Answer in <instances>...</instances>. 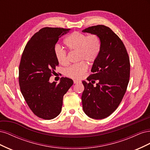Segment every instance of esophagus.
Wrapping results in <instances>:
<instances>
[{
    "label": "esophagus",
    "instance_id": "obj_1",
    "mask_svg": "<svg viewBox=\"0 0 150 150\" xmlns=\"http://www.w3.org/2000/svg\"><path fill=\"white\" fill-rule=\"evenodd\" d=\"M80 83V81H78V80H74V84H78V83Z\"/></svg>",
    "mask_w": 150,
    "mask_h": 150
}]
</instances>
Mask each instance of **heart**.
I'll return each mask as SVG.
<instances>
[{
    "label": "heart",
    "mask_w": 150,
    "mask_h": 150,
    "mask_svg": "<svg viewBox=\"0 0 150 150\" xmlns=\"http://www.w3.org/2000/svg\"><path fill=\"white\" fill-rule=\"evenodd\" d=\"M64 44L71 51H78V61L86 60L93 62L98 57L101 49V41L96 34L86 35L79 32H74L64 40ZM54 55L60 64H66L67 53L59 46L54 47ZM88 69V65L84 61H81L69 67L65 71L67 76L73 79H79Z\"/></svg>",
    "instance_id": "b5f03b06"
}]
</instances>
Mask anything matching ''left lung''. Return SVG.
<instances>
[{"mask_svg": "<svg viewBox=\"0 0 150 150\" xmlns=\"http://www.w3.org/2000/svg\"><path fill=\"white\" fill-rule=\"evenodd\" d=\"M83 33L98 35L101 41L100 53L94 61L87 80L98 83L96 86L83 81V111L95 120L107 117L122 101L129 83V59L123 42L110 28L103 25L89 27Z\"/></svg>", "mask_w": 150, "mask_h": 150, "instance_id": "1", "label": "left lung"}]
</instances>
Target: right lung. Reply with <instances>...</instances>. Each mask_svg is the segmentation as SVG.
<instances>
[{
  "label": "right lung",
  "instance_id": "add662e5",
  "mask_svg": "<svg viewBox=\"0 0 150 150\" xmlns=\"http://www.w3.org/2000/svg\"><path fill=\"white\" fill-rule=\"evenodd\" d=\"M70 29L44 28L29 40L21 57L19 83L22 96L34 115L52 120L60 114L63 96L73 84L71 79L62 77L60 82H49L59 65L54 47L59 38Z\"/></svg>",
  "mask_w": 150,
  "mask_h": 150
}]
</instances>
